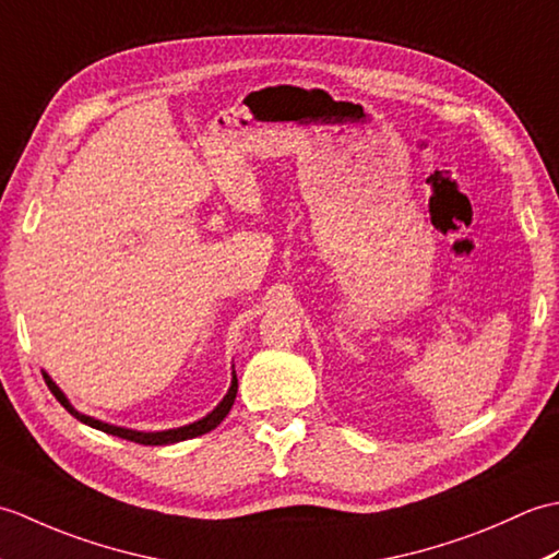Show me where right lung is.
<instances>
[{
	"label": "right lung",
	"instance_id": "1",
	"mask_svg": "<svg viewBox=\"0 0 559 559\" xmlns=\"http://www.w3.org/2000/svg\"><path fill=\"white\" fill-rule=\"evenodd\" d=\"M43 377H45L47 389L52 391L55 399H57L59 403H62V406H64L71 415H74L76 420L86 423V425H91V427H96V430H100V432H108V435H112V437H122V439H129V442L146 444V447L175 444V442H182V439H192V437L211 432L213 427H218L221 420L225 418V415L230 413L233 403H235V394H237V377L233 374V384H230V389H228V394H225V399L218 403L216 411H211V413L206 415V418H201V420H197V423H192V425L177 427V430H165V432H136V430H124V427H115V425H108V423H100V420H96V418H88V415H83V413L74 411V408H71V403L64 399L62 391L57 389V384L52 382V379L47 377V374H43Z\"/></svg>",
	"mask_w": 559,
	"mask_h": 559
}]
</instances>
